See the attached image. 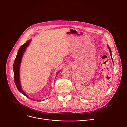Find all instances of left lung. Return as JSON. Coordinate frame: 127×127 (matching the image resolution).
Segmentation results:
<instances>
[{
	"instance_id": "left-lung-1",
	"label": "left lung",
	"mask_w": 127,
	"mask_h": 127,
	"mask_svg": "<svg viewBox=\"0 0 127 127\" xmlns=\"http://www.w3.org/2000/svg\"><path fill=\"white\" fill-rule=\"evenodd\" d=\"M108 47V49H109V50H110V52H111V49H110V48H109V47ZM112 57V60H113V58H112V57Z\"/></svg>"
}]
</instances>
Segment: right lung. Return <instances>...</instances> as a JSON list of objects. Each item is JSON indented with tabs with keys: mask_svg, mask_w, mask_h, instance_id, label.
<instances>
[{
	"mask_svg": "<svg viewBox=\"0 0 127 127\" xmlns=\"http://www.w3.org/2000/svg\"><path fill=\"white\" fill-rule=\"evenodd\" d=\"M30 41H28L27 43L23 45L20 48L18 51V53L16 55V58L14 61L13 64V76H14V80L15 84V85L17 88V89L19 90V92H21L22 94H23L25 96L29 98L27 95L24 92L23 90L21 83H20V64L21 62V60L22 58V56L23 55V54L26 50V48L28 46Z\"/></svg>",
	"mask_w": 127,
	"mask_h": 127,
	"instance_id": "obj_1",
	"label": "right lung"
}]
</instances>
